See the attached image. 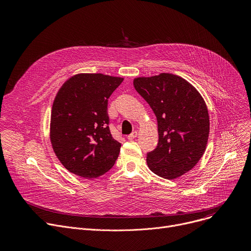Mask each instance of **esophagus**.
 Listing matches in <instances>:
<instances>
[{"label":"esophagus","instance_id":"obj_1","mask_svg":"<svg viewBox=\"0 0 251 251\" xmlns=\"http://www.w3.org/2000/svg\"><path fill=\"white\" fill-rule=\"evenodd\" d=\"M137 135H138V132H137V131H134V132H132L130 135H128L127 138H128V140H133V139H135V138L137 137Z\"/></svg>","mask_w":251,"mask_h":251}]
</instances>
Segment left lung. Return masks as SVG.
<instances>
[{
  "mask_svg": "<svg viewBox=\"0 0 251 251\" xmlns=\"http://www.w3.org/2000/svg\"><path fill=\"white\" fill-rule=\"evenodd\" d=\"M137 92L154 111L159 143L147 154V165L157 176L174 180L192 170L202 157L209 134L206 104L183 77L160 74L133 80Z\"/></svg>",
  "mask_w": 251,
  "mask_h": 251,
  "instance_id": "obj_1",
  "label": "left lung"
}]
</instances>
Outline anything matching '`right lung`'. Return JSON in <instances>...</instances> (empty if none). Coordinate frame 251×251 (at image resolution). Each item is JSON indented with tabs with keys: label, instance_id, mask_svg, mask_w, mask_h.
<instances>
[{
	"label": "right lung",
	"instance_id": "right-lung-1",
	"mask_svg": "<svg viewBox=\"0 0 251 251\" xmlns=\"http://www.w3.org/2000/svg\"><path fill=\"white\" fill-rule=\"evenodd\" d=\"M123 80L102 74H78L56 93L50 138L55 156L70 173L93 178L115 164L121 144L110 133L107 104Z\"/></svg>",
	"mask_w": 251,
	"mask_h": 251
}]
</instances>
